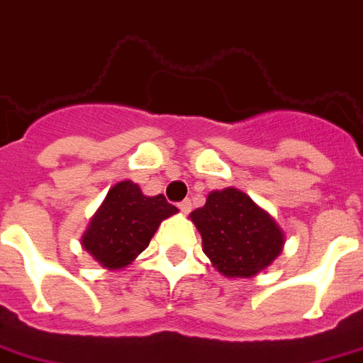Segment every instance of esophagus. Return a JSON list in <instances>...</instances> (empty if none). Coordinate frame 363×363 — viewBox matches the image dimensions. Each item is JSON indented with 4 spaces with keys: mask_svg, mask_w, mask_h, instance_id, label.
Instances as JSON below:
<instances>
[{
    "mask_svg": "<svg viewBox=\"0 0 363 363\" xmlns=\"http://www.w3.org/2000/svg\"><path fill=\"white\" fill-rule=\"evenodd\" d=\"M179 209H181L182 213H189L190 209H192V202H190V200H182V202L179 203Z\"/></svg>",
    "mask_w": 363,
    "mask_h": 363,
    "instance_id": "34e87169",
    "label": "esophagus"
}]
</instances>
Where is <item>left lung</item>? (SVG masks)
Segmentation results:
<instances>
[{
  "mask_svg": "<svg viewBox=\"0 0 363 363\" xmlns=\"http://www.w3.org/2000/svg\"><path fill=\"white\" fill-rule=\"evenodd\" d=\"M190 221L202 236L203 254L229 279L254 277L283 252L284 233L277 221L235 186L209 192Z\"/></svg>",
  "mask_w": 363,
  "mask_h": 363,
  "instance_id": "1",
  "label": "left lung"
}]
</instances>
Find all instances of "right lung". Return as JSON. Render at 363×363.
<instances>
[{
    "label": "right lung",
    "instance_id": "obj_1",
    "mask_svg": "<svg viewBox=\"0 0 363 363\" xmlns=\"http://www.w3.org/2000/svg\"><path fill=\"white\" fill-rule=\"evenodd\" d=\"M179 209L163 194H142L133 181H121L109 189L80 238L82 248L106 269H123L147 248L163 219Z\"/></svg>",
    "mask_w": 363,
    "mask_h": 363
}]
</instances>
